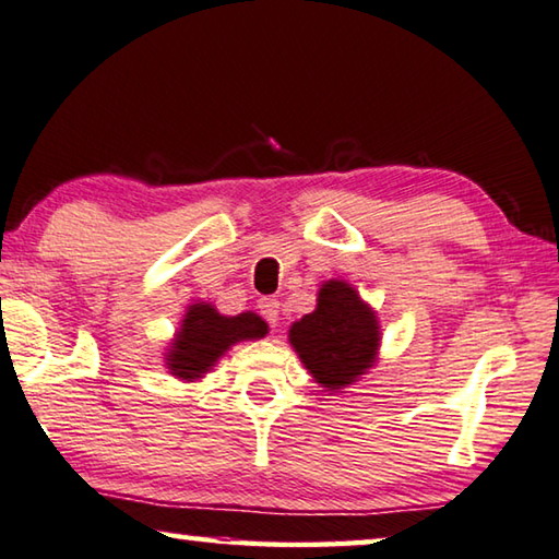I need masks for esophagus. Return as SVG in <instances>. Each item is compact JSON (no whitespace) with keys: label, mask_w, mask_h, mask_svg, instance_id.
<instances>
[{"label":"esophagus","mask_w":559,"mask_h":559,"mask_svg":"<svg viewBox=\"0 0 559 559\" xmlns=\"http://www.w3.org/2000/svg\"><path fill=\"white\" fill-rule=\"evenodd\" d=\"M260 314L274 326V324L280 322V301L272 299V297L260 299Z\"/></svg>","instance_id":"1"}]
</instances>
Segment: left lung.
<instances>
[{
    "instance_id": "obj_1",
    "label": "left lung",
    "mask_w": 559,
    "mask_h": 559,
    "mask_svg": "<svg viewBox=\"0 0 559 559\" xmlns=\"http://www.w3.org/2000/svg\"><path fill=\"white\" fill-rule=\"evenodd\" d=\"M289 344L319 386L344 393L377 364L381 324L349 282L326 280L317 292L314 312L289 326Z\"/></svg>"
}]
</instances>
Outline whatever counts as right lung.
Returning a JSON list of instances; mask_svg holds the SVG:
<instances>
[{
    "label": "right lung",
    "instance_id": "1",
    "mask_svg": "<svg viewBox=\"0 0 559 559\" xmlns=\"http://www.w3.org/2000/svg\"><path fill=\"white\" fill-rule=\"evenodd\" d=\"M267 322L254 312L235 317L219 314L215 305L198 299L188 305L180 324L163 354L170 377L182 383H193L213 371V366L240 342L262 340Z\"/></svg>",
    "mask_w": 559,
    "mask_h": 559
}]
</instances>
